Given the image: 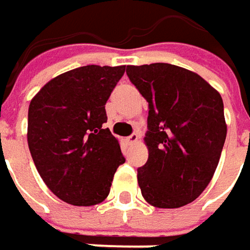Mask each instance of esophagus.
I'll return each instance as SVG.
<instances>
[{"mask_svg":"<svg viewBox=\"0 0 250 250\" xmlns=\"http://www.w3.org/2000/svg\"><path fill=\"white\" fill-rule=\"evenodd\" d=\"M139 142V133H131L128 137H127V143L128 145H134V143H137Z\"/></svg>","mask_w":250,"mask_h":250,"instance_id":"34e87169","label":"esophagus"}]
</instances>
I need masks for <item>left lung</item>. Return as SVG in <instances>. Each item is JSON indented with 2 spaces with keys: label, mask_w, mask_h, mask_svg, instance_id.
<instances>
[{
  "label": "left lung",
  "mask_w": 250,
  "mask_h": 250,
  "mask_svg": "<svg viewBox=\"0 0 250 250\" xmlns=\"http://www.w3.org/2000/svg\"><path fill=\"white\" fill-rule=\"evenodd\" d=\"M148 103V159L137 169L143 197L162 209L193 202L213 177L226 140L220 94L186 68L154 62L127 65Z\"/></svg>",
  "instance_id": "obj_1"
}]
</instances>
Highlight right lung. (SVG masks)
I'll return each instance as SVG.
<instances>
[{"instance_id": "right-lung-1", "label": "right lung", "mask_w": 250, "mask_h": 250, "mask_svg": "<svg viewBox=\"0 0 250 250\" xmlns=\"http://www.w3.org/2000/svg\"><path fill=\"white\" fill-rule=\"evenodd\" d=\"M125 65H84L48 81L30 103L28 147L44 183L58 199L93 206L108 193L125 162L107 123L105 103Z\"/></svg>"}]
</instances>
